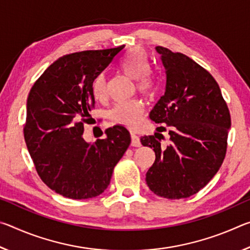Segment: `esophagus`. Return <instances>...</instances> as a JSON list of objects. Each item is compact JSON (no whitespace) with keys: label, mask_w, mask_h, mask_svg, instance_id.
<instances>
[{"label":"esophagus","mask_w":250,"mask_h":250,"mask_svg":"<svg viewBox=\"0 0 250 250\" xmlns=\"http://www.w3.org/2000/svg\"><path fill=\"white\" fill-rule=\"evenodd\" d=\"M130 135H131V146H141L140 138H139L134 132H131Z\"/></svg>","instance_id":"obj_1"}]
</instances>
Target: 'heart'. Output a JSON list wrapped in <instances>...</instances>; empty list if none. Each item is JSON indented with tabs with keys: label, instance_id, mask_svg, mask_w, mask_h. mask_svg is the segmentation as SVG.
I'll return each instance as SVG.
<instances>
[{
	"label": "heart",
	"instance_id": "1",
	"mask_svg": "<svg viewBox=\"0 0 250 250\" xmlns=\"http://www.w3.org/2000/svg\"><path fill=\"white\" fill-rule=\"evenodd\" d=\"M120 70L125 75L135 80V87L143 95L154 94L156 80L150 70V61L142 50L134 49L130 52L120 62ZM92 96L96 100H103L107 96V80L104 74H100L92 83ZM143 112V104L140 100L132 99L116 104L110 110L108 116L117 124L126 126L137 125Z\"/></svg>",
	"mask_w": 250,
	"mask_h": 250
}]
</instances>
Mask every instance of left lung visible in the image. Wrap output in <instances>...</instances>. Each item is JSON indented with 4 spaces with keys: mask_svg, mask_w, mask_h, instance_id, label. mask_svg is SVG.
I'll return each instance as SVG.
<instances>
[{
    "mask_svg": "<svg viewBox=\"0 0 250 250\" xmlns=\"http://www.w3.org/2000/svg\"><path fill=\"white\" fill-rule=\"evenodd\" d=\"M155 50L166 69L167 83L150 119L167 125L171 142L161 145V133L140 139L142 146L153 147L155 153L146 181L158 196L180 200L196 194L221 167L230 115L208 71L184 54L161 46Z\"/></svg>",
    "mask_w": 250,
    "mask_h": 250,
    "instance_id": "8db88e82",
    "label": "left lung"
}]
</instances>
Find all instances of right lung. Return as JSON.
<instances>
[{
	"mask_svg": "<svg viewBox=\"0 0 250 250\" xmlns=\"http://www.w3.org/2000/svg\"><path fill=\"white\" fill-rule=\"evenodd\" d=\"M124 47L65 55L29 91L24 126L27 150L42 181L62 196L100 195L130 146V133L122 125L107 129L105 138L94 143L83 138V124L95 107L92 83Z\"/></svg>",
	"mask_w": 250,
	"mask_h": 250,
	"instance_id": "1",
	"label": "right lung"
}]
</instances>
